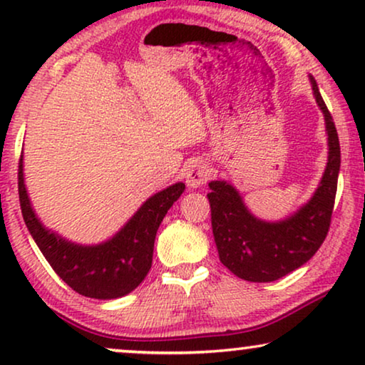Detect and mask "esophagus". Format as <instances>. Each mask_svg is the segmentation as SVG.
<instances>
[{
	"label": "esophagus",
	"instance_id": "34e87169",
	"mask_svg": "<svg viewBox=\"0 0 365 365\" xmlns=\"http://www.w3.org/2000/svg\"><path fill=\"white\" fill-rule=\"evenodd\" d=\"M209 176H211V171H209L207 164L204 161H192L187 164L186 169H184V178H186L187 187L196 189L202 184L207 182Z\"/></svg>",
	"mask_w": 365,
	"mask_h": 365
}]
</instances>
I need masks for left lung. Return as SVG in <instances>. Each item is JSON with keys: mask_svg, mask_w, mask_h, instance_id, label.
<instances>
[{"mask_svg": "<svg viewBox=\"0 0 365 365\" xmlns=\"http://www.w3.org/2000/svg\"><path fill=\"white\" fill-rule=\"evenodd\" d=\"M314 98L321 108L327 133V166L321 182L306 204L281 221H262L249 211L236 187L227 181H211L212 234L219 259L232 274L249 282H272L306 264L326 239L331 226L341 146L336 124L309 76Z\"/></svg>", "mask_w": 365, "mask_h": 365, "instance_id": "obj_1", "label": "left lung"}]
</instances>
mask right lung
Instances as JSON below:
<instances>
[{"instance_id": "obj_1", "label": "right lung", "mask_w": 365, "mask_h": 365, "mask_svg": "<svg viewBox=\"0 0 365 365\" xmlns=\"http://www.w3.org/2000/svg\"><path fill=\"white\" fill-rule=\"evenodd\" d=\"M184 189V182H176L156 192L113 237L84 246L68 241L39 221L24 186L23 156L19 159V204L29 234L49 266L73 291L101 301L126 296L144 281L153 264L159 224Z\"/></svg>"}]
</instances>
